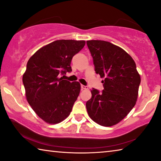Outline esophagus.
Instances as JSON below:
<instances>
[{
    "label": "esophagus",
    "instance_id": "esophagus-1",
    "mask_svg": "<svg viewBox=\"0 0 161 161\" xmlns=\"http://www.w3.org/2000/svg\"><path fill=\"white\" fill-rule=\"evenodd\" d=\"M81 89H88V86H84V85H81Z\"/></svg>",
    "mask_w": 161,
    "mask_h": 161
}]
</instances>
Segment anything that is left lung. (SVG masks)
<instances>
[{
  "label": "left lung",
  "mask_w": 161,
  "mask_h": 161,
  "mask_svg": "<svg viewBox=\"0 0 161 161\" xmlns=\"http://www.w3.org/2000/svg\"><path fill=\"white\" fill-rule=\"evenodd\" d=\"M94 70L104 78L103 89L92 88L86 103L90 118L98 124L111 126L127 116L136 104L140 75L133 59L123 49L103 40H88Z\"/></svg>",
  "instance_id": "obj_1"
}]
</instances>
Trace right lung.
Returning a JSON list of instances; mask_svg holds the SVG:
<instances>
[{
	"label": "right lung",
	"instance_id": "1",
	"mask_svg": "<svg viewBox=\"0 0 161 161\" xmlns=\"http://www.w3.org/2000/svg\"><path fill=\"white\" fill-rule=\"evenodd\" d=\"M84 45V40H56L38 50L27 63L23 77L27 100L47 123H59L70 114L80 84L60 77L72 72V59Z\"/></svg>",
	"mask_w": 161,
	"mask_h": 161
}]
</instances>
